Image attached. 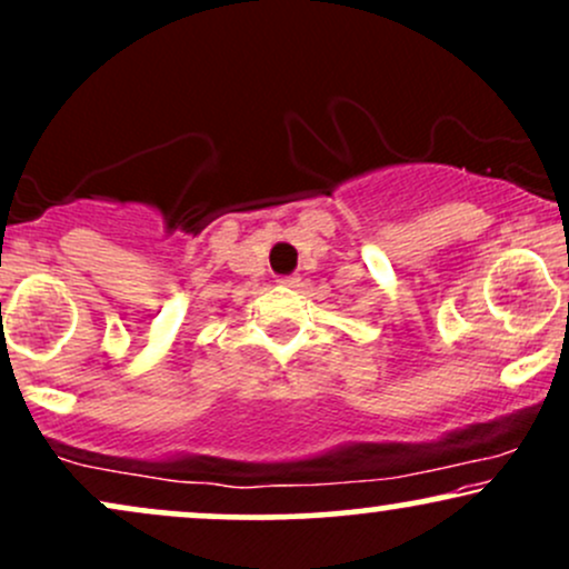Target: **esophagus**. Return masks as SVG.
<instances>
[{
    "mask_svg": "<svg viewBox=\"0 0 569 569\" xmlns=\"http://www.w3.org/2000/svg\"><path fill=\"white\" fill-rule=\"evenodd\" d=\"M278 283H280V286H289V289H293V286H299V278H297V276H286V278H280Z\"/></svg>",
    "mask_w": 569,
    "mask_h": 569,
    "instance_id": "esophagus-1",
    "label": "esophagus"
}]
</instances>
